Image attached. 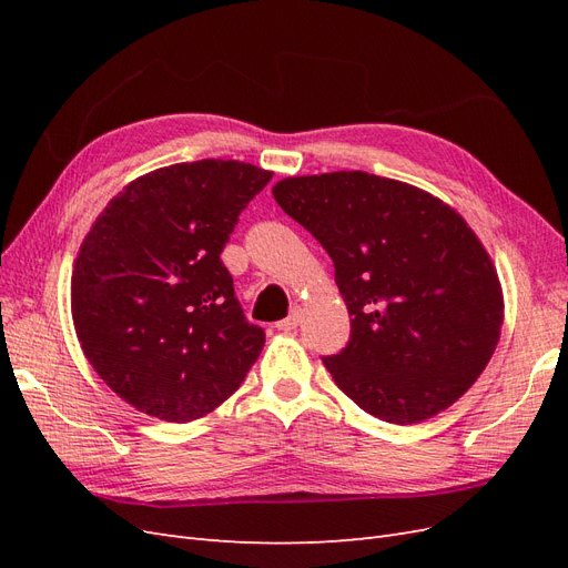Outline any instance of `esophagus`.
I'll return each instance as SVG.
<instances>
[{"label": "esophagus", "instance_id": "1", "mask_svg": "<svg viewBox=\"0 0 568 568\" xmlns=\"http://www.w3.org/2000/svg\"><path fill=\"white\" fill-rule=\"evenodd\" d=\"M298 322H301V307H294V311H291V315L286 320L277 322V329L280 332H294L296 326H298Z\"/></svg>", "mask_w": 568, "mask_h": 568}]
</instances>
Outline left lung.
I'll return each instance as SVG.
<instances>
[{
  "mask_svg": "<svg viewBox=\"0 0 568 568\" xmlns=\"http://www.w3.org/2000/svg\"><path fill=\"white\" fill-rule=\"evenodd\" d=\"M329 253L351 341L322 357L348 398L388 424H419L467 393L505 320L488 251L455 209L407 182L341 170L272 186Z\"/></svg>",
  "mask_w": 568,
  "mask_h": 568,
  "instance_id": "obj_1",
  "label": "left lung"
}]
</instances>
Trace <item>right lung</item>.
I'll return each mask as SVG.
<instances>
[{"label":"right lung","mask_w":568,"mask_h":568,"mask_svg":"<svg viewBox=\"0 0 568 568\" xmlns=\"http://www.w3.org/2000/svg\"><path fill=\"white\" fill-rule=\"evenodd\" d=\"M272 180L203 159L132 180L84 236L71 311L84 357L128 405L163 422L205 417L242 386L265 346L220 253Z\"/></svg>","instance_id":"right-lung-1"}]
</instances>
